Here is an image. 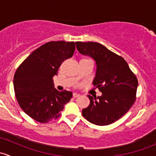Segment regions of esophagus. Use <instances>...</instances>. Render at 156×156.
<instances>
[{
	"mask_svg": "<svg viewBox=\"0 0 156 156\" xmlns=\"http://www.w3.org/2000/svg\"><path fill=\"white\" fill-rule=\"evenodd\" d=\"M80 94H77V93H73V97L74 98H77V97H79Z\"/></svg>",
	"mask_w": 156,
	"mask_h": 156,
	"instance_id": "obj_1",
	"label": "esophagus"
}]
</instances>
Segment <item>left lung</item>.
<instances>
[{
  "label": "left lung",
  "instance_id": "8db88e82",
  "mask_svg": "<svg viewBox=\"0 0 156 156\" xmlns=\"http://www.w3.org/2000/svg\"><path fill=\"white\" fill-rule=\"evenodd\" d=\"M78 52L95 60L97 72L93 84L100 97L88 95L90 105L82 115L94 125L103 126L116 122L127 112L136 100L138 81L123 57L97 42L75 43Z\"/></svg>",
  "mask_w": 156,
  "mask_h": 156
}]
</instances>
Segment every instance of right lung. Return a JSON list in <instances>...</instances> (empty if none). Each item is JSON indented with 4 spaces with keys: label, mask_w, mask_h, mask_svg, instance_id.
<instances>
[{
    "label": "right lung",
    "mask_w": 156,
    "mask_h": 156,
    "mask_svg": "<svg viewBox=\"0 0 156 156\" xmlns=\"http://www.w3.org/2000/svg\"><path fill=\"white\" fill-rule=\"evenodd\" d=\"M75 42L50 41L36 49L22 62L13 78L15 95L22 109L40 123L60 116L72 97L71 91H58L53 77L64 60L72 57Z\"/></svg>",
    "instance_id": "1"
}]
</instances>
